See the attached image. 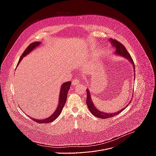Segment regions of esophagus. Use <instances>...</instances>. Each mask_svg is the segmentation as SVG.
I'll return each mask as SVG.
<instances>
[{
  "instance_id": "esophagus-1",
  "label": "esophagus",
  "mask_w": 156,
  "mask_h": 156,
  "mask_svg": "<svg viewBox=\"0 0 156 156\" xmlns=\"http://www.w3.org/2000/svg\"><path fill=\"white\" fill-rule=\"evenodd\" d=\"M79 83H80V80H79L78 79H77V78L73 79V81H72V84H73V86H76V85L78 84Z\"/></svg>"
}]
</instances>
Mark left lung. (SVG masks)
<instances>
[{
  "instance_id": "obj_1",
  "label": "left lung",
  "mask_w": 156,
  "mask_h": 156,
  "mask_svg": "<svg viewBox=\"0 0 156 156\" xmlns=\"http://www.w3.org/2000/svg\"><path fill=\"white\" fill-rule=\"evenodd\" d=\"M109 41H110L111 44H112V46H114L116 48L115 54H117V55H120L122 57H124L125 58L128 59L132 63V65L133 66V69H134V72H135V66L134 62H133V60L131 55H129V54L126 51L125 47L123 45L122 43H120V42H119L118 41H117L115 39H112L110 38V39H109ZM86 92H87L86 104L88 107V108H89V110H90V112H91V114H93V115H94V116H96V117H98V118H101V119H105L111 118L112 117H114V116L119 114L120 112H122V111L128 105H127L125 107H124L123 108L121 109L120 110H119V111H118V112H116L115 113H110V114L105 113V112H101V111H99L98 109H97L96 108V107L94 106V104L92 102L90 91V90H88V89H87V90H86ZM130 102H131V101H129V103H130Z\"/></svg>"
}]
</instances>
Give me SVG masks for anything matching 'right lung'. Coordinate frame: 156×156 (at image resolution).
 <instances>
[{
    "instance_id": "right-lung-1",
    "label": "right lung",
    "mask_w": 156,
    "mask_h": 156,
    "mask_svg": "<svg viewBox=\"0 0 156 156\" xmlns=\"http://www.w3.org/2000/svg\"><path fill=\"white\" fill-rule=\"evenodd\" d=\"M39 44H41V42H32L31 44H30V45L27 47V48L25 49V51L23 52V53L22 54L20 58V60L18 62V64L16 65H18V64L20 63V62H21V60L23 58V57H24L25 56H26L27 55H28L30 52H31L33 49H34L36 48H37V46H39ZM71 85V81H67L63 83L61 86V89L60 91V94H59V101H58V105H57V108L55 109V111L54 112V114L49 117L47 119H33L32 117H29V115H28L29 117H30L31 119H32L33 121L38 123H48L50 122H52L53 121H54L60 114V113L62 112V110L63 109V107L64 106V105L66 103V98H67V94H68V91L70 89Z\"/></svg>"
}]
</instances>
